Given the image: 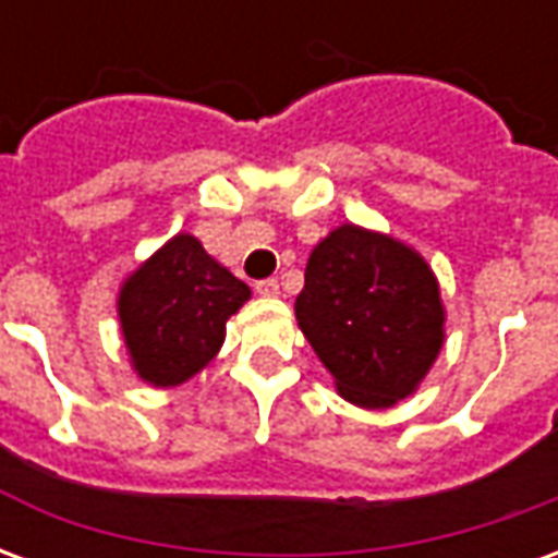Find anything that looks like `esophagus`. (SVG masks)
<instances>
[{"label":"esophagus","mask_w":558,"mask_h":558,"mask_svg":"<svg viewBox=\"0 0 558 558\" xmlns=\"http://www.w3.org/2000/svg\"><path fill=\"white\" fill-rule=\"evenodd\" d=\"M259 295H266V299H275L280 292V283L275 278H266V280H256V287H254Z\"/></svg>","instance_id":"obj_1"}]
</instances>
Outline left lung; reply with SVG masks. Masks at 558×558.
Segmentation results:
<instances>
[{
  "mask_svg": "<svg viewBox=\"0 0 558 558\" xmlns=\"http://www.w3.org/2000/svg\"><path fill=\"white\" fill-rule=\"evenodd\" d=\"M295 319L338 391L386 410L415 391L442 350V302L412 247L343 223L304 268Z\"/></svg>",
  "mask_w": 558,
  "mask_h": 558,
  "instance_id": "1",
  "label": "left lung"
}]
</instances>
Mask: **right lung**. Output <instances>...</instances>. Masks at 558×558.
<instances>
[{"label": "right lung", "instance_id": "1", "mask_svg": "<svg viewBox=\"0 0 558 558\" xmlns=\"http://www.w3.org/2000/svg\"><path fill=\"white\" fill-rule=\"evenodd\" d=\"M247 299V283L215 263L194 235L170 239L119 292L134 371L160 388L199 374L218 355L227 319Z\"/></svg>", "mask_w": 558, "mask_h": 558}]
</instances>
